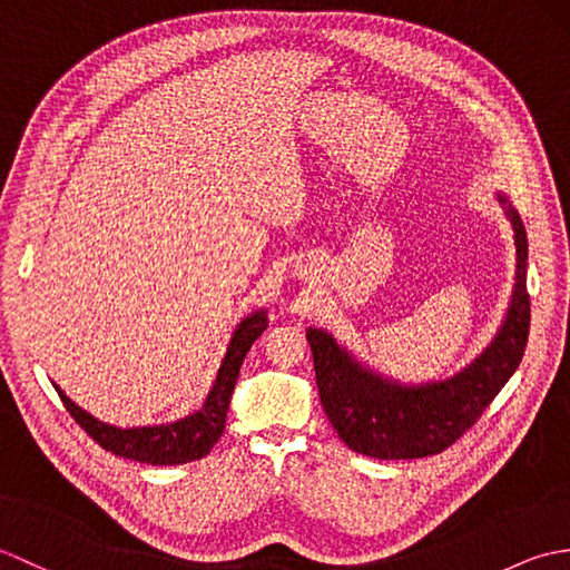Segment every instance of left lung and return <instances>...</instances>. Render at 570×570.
<instances>
[{"label":"left lung","mask_w":570,"mask_h":570,"mask_svg":"<svg viewBox=\"0 0 570 570\" xmlns=\"http://www.w3.org/2000/svg\"><path fill=\"white\" fill-rule=\"evenodd\" d=\"M514 229L517 284L512 306L494 343L453 380L426 386H396L362 370L331 335L306 333L321 404L343 443L380 460H411L443 453L475 426L492 399L522 362L529 337L527 233L522 217L500 196Z\"/></svg>","instance_id":"obj_1"}]
</instances>
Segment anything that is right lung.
<instances>
[{"instance_id": "obj_1", "label": "right lung", "mask_w": 570, "mask_h": 570, "mask_svg": "<svg viewBox=\"0 0 570 570\" xmlns=\"http://www.w3.org/2000/svg\"><path fill=\"white\" fill-rule=\"evenodd\" d=\"M266 331V316L254 313L245 323H239V328L233 335V343L227 347V355L223 360V367L217 372V380L213 392L205 399V404L196 414L171 423V426H154V429H115L107 423L92 419L88 411L76 406L70 399L58 390L60 402L66 404L70 416L76 419L78 426L90 435L95 443H100L105 451L112 455L139 460V463L149 465H184L200 460L203 455L210 453V448L220 439L225 431L227 406L229 396H233L235 382L242 362H245L247 350L252 343Z\"/></svg>"}]
</instances>
